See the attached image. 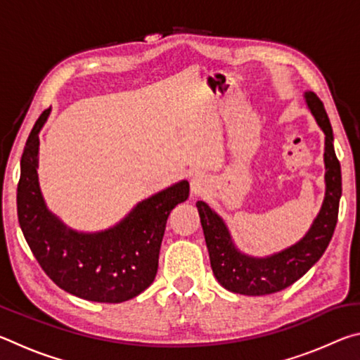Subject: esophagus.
<instances>
[{"instance_id": "obj_1", "label": "esophagus", "mask_w": 360, "mask_h": 360, "mask_svg": "<svg viewBox=\"0 0 360 360\" xmlns=\"http://www.w3.org/2000/svg\"><path fill=\"white\" fill-rule=\"evenodd\" d=\"M208 178L205 174H197L193 176L191 181V193L192 197H200L203 195L206 191H208Z\"/></svg>"}]
</instances>
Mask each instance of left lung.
<instances>
[{"label":"left lung","mask_w":360,"mask_h":360,"mask_svg":"<svg viewBox=\"0 0 360 360\" xmlns=\"http://www.w3.org/2000/svg\"><path fill=\"white\" fill-rule=\"evenodd\" d=\"M303 98L326 135V195L318 216L300 241L266 257H254L236 248L227 224L208 203L197 202L212 273L222 288L235 294L268 295L289 288L322 257L332 240L341 198V168L335 155L333 131L324 105L309 90L303 94Z\"/></svg>","instance_id":"8db88e82"}]
</instances>
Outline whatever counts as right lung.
I'll use <instances>...</instances> for the list:
<instances>
[{
  "instance_id": "1",
  "label": "right lung",
  "mask_w": 360,
  "mask_h": 360,
  "mask_svg": "<svg viewBox=\"0 0 360 360\" xmlns=\"http://www.w3.org/2000/svg\"><path fill=\"white\" fill-rule=\"evenodd\" d=\"M49 114L51 108L36 120L20 160L17 216L23 236L60 289L90 302L130 300L154 281L167 219L176 205L187 200L188 182H174L141 200L106 230L71 229L47 208L39 187V131Z\"/></svg>"
}]
</instances>
